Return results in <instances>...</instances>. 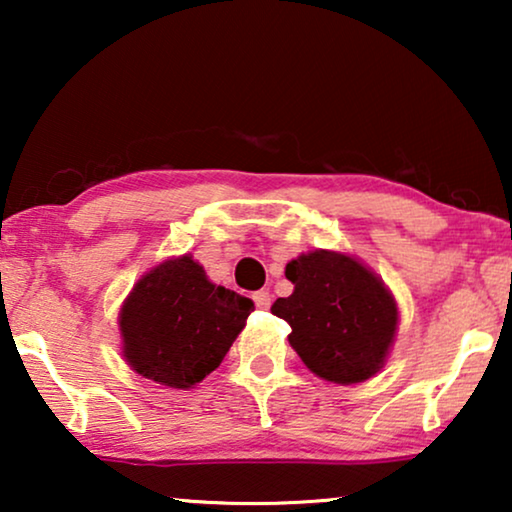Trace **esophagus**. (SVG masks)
Returning a JSON list of instances; mask_svg holds the SVG:
<instances>
[{
	"instance_id": "esophagus-1",
	"label": "esophagus",
	"mask_w": 512,
	"mask_h": 512,
	"mask_svg": "<svg viewBox=\"0 0 512 512\" xmlns=\"http://www.w3.org/2000/svg\"><path fill=\"white\" fill-rule=\"evenodd\" d=\"M254 303L258 310H268L270 303H272V293L270 291H256L254 293Z\"/></svg>"
}]
</instances>
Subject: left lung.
Wrapping results in <instances>:
<instances>
[{"mask_svg":"<svg viewBox=\"0 0 512 512\" xmlns=\"http://www.w3.org/2000/svg\"><path fill=\"white\" fill-rule=\"evenodd\" d=\"M293 284L272 314L289 321V345L307 368L333 384L380 373L398 331V305L380 277L356 256L317 249L286 263Z\"/></svg>","mask_w":512,"mask_h":512,"instance_id":"8db88e82","label":"left lung"}]
</instances>
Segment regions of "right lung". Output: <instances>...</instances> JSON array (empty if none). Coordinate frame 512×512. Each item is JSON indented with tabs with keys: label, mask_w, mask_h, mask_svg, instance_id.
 <instances>
[{
	"label": "right lung",
	"mask_w": 512,
	"mask_h": 512,
	"mask_svg": "<svg viewBox=\"0 0 512 512\" xmlns=\"http://www.w3.org/2000/svg\"><path fill=\"white\" fill-rule=\"evenodd\" d=\"M254 312L240 293L209 282L191 254L144 272L118 312L123 359L137 375L193 389L221 366Z\"/></svg>",
	"instance_id": "add662e5"
}]
</instances>
